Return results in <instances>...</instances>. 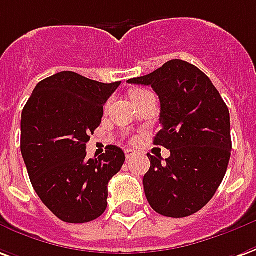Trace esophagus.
<instances>
[{"label":"esophagus","mask_w":256,"mask_h":256,"mask_svg":"<svg viewBox=\"0 0 256 256\" xmlns=\"http://www.w3.org/2000/svg\"><path fill=\"white\" fill-rule=\"evenodd\" d=\"M126 159H132V158H134V156H136V155H137V152H136V151H133V150H126Z\"/></svg>","instance_id":"obj_1"}]
</instances>
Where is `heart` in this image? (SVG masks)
<instances>
[{
  "instance_id": "heart-1",
  "label": "heart",
  "mask_w": 256,
  "mask_h": 256,
  "mask_svg": "<svg viewBox=\"0 0 256 256\" xmlns=\"http://www.w3.org/2000/svg\"><path fill=\"white\" fill-rule=\"evenodd\" d=\"M142 92H146L144 90H134L132 91V97H136V96H138V94H142Z\"/></svg>"
}]
</instances>
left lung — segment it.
Segmentation results:
<instances>
[{"label":"left lung","mask_w":256,"mask_h":256,"mask_svg":"<svg viewBox=\"0 0 256 256\" xmlns=\"http://www.w3.org/2000/svg\"><path fill=\"white\" fill-rule=\"evenodd\" d=\"M128 83L151 86L158 94L162 128L154 144L170 150L165 162L148 154L151 168L142 180L148 202L168 218L196 214L215 196L228 170V105L208 76L186 60H172Z\"/></svg>","instance_id":"8db88e82"}]
</instances>
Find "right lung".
I'll return each mask as SVG.
<instances>
[{
  "mask_svg": "<svg viewBox=\"0 0 256 256\" xmlns=\"http://www.w3.org/2000/svg\"><path fill=\"white\" fill-rule=\"evenodd\" d=\"M120 86L74 72L41 80L24 105L20 151L33 188L66 223H87L106 209L108 183L124 164L119 146L88 159L86 144L101 124L104 105Z\"/></svg>",
  "mask_w": 256,
  "mask_h": 256,
  "instance_id": "1",
  "label": "right lung"
}]
</instances>
